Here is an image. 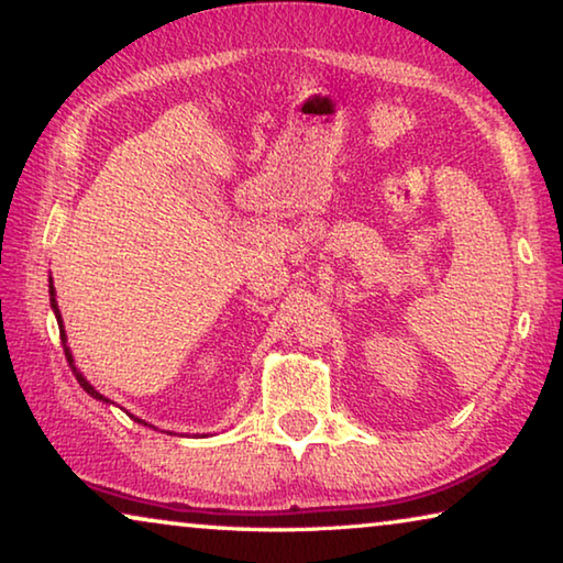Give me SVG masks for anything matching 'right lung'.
<instances>
[{
  "instance_id": "right-lung-1",
  "label": "right lung",
  "mask_w": 563,
  "mask_h": 563,
  "mask_svg": "<svg viewBox=\"0 0 563 563\" xmlns=\"http://www.w3.org/2000/svg\"><path fill=\"white\" fill-rule=\"evenodd\" d=\"M49 295H52V310H54V316H56V322H59V335H62V345H64V355H66V360H69V367L74 369V375H76V379H79V385L87 389V393L93 397V399H101V402H111V399H107L103 397L101 393H97V389H93L89 383H87V377H84L79 369L74 367V357H71V352H69V347H66V332H64V325H62V312H59V308H56V298H54V285H52V278H49ZM136 419V422H141L139 417H133ZM146 424V422H144ZM151 427V424H148Z\"/></svg>"
}]
</instances>
